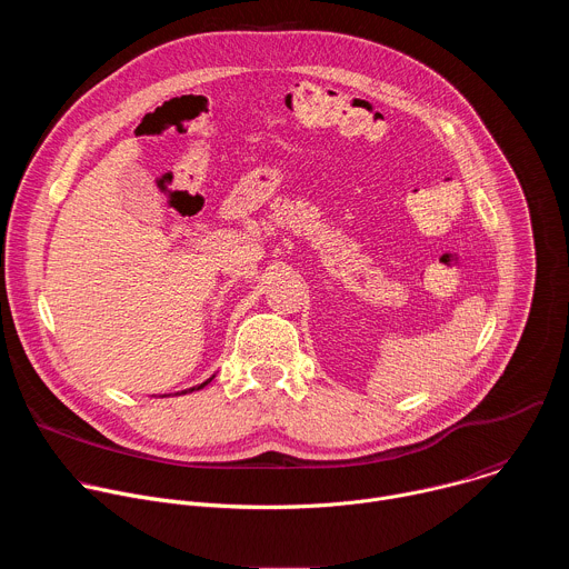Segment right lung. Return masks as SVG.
I'll use <instances>...</instances> for the list:
<instances>
[{
  "label": "right lung",
  "instance_id": "right-lung-1",
  "mask_svg": "<svg viewBox=\"0 0 569 569\" xmlns=\"http://www.w3.org/2000/svg\"><path fill=\"white\" fill-rule=\"evenodd\" d=\"M207 382H211V378H209V380H207ZM207 382H202V385H198V389H202V387H204V385H207ZM193 389H196V387H193ZM193 389H189V391H193ZM184 393H187V391H184Z\"/></svg>",
  "mask_w": 569,
  "mask_h": 569
}]
</instances>
